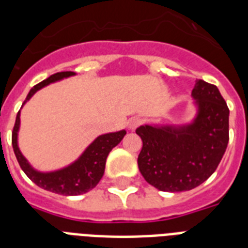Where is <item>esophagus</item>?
Masks as SVG:
<instances>
[{
    "label": "esophagus",
    "instance_id": "1",
    "mask_svg": "<svg viewBox=\"0 0 248 248\" xmlns=\"http://www.w3.org/2000/svg\"><path fill=\"white\" fill-rule=\"evenodd\" d=\"M141 122L143 121L140 120L139 117H132V118H130V121H128V128L130 130H135V128H138L141 124Z\"/></svg>",
    "mask_w": 248,
    "mask_h": 248
}]
</instances>
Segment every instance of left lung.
<instances>
[{"label": "left lung", "instance_id": "8db88e82", "mask_svg": "<svg viewBox=\"0 0 248 248\" xmlns=\"http://www.w3.org/2000/svg\"><path fill=\"white\" fill-rule=\"evenodd\" d=\"M197 116L183 126L136 128L143 140L138 166L144 179L162 192H185L217 169L229 141V108L215 85L197 79L192 91Z\"/></svg>", "mask_w": 248, "mask_h": 248}]
</instances>
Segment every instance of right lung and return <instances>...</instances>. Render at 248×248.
I'll use <instances>...</instances> for the list:
<instances>
[{"instance_id":"add662e5","label":"right lung","mask_w":248,"mask_h":248,"mask_svg":"<svg viewBox=\"0 0 248 248\" xmlns=\"http://www.w3.org/2000/svg\"><path fill=\"white\" fill-rule=\"evenodd\" d=\"M71 76H75V72H59V73H55V75L50 76L48 78L44 79L42 82L36 85L29 91L28 96L23 105L40 89L52 82L71 77ZM19 126H20V112H17L16 114L11 141H13L14 153L16 155L17 162L20 165L21 170L40 188L56 193V194H63V196H79V194L87 193L89 190L95 188L104 175L105 162H107L109 152L112 151L117 144H120L121 140L126 135V131L121 130V131L97 136L96 139L86 148L82 155L72 165L58 170V171H52V172H40L29 165L28 161L21 155L20 149L17 147Z\"/></svg>"}]
</instances>
